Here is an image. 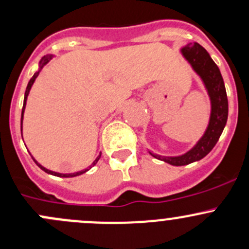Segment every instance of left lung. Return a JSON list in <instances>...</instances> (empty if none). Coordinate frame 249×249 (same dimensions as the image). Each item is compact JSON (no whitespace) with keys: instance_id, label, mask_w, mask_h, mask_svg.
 Listing matches in <instances>:
<instances>
[{"instance_id":"1","label":"left lung","mask_w":249,"mask_h":249,"mask_svg":"<svg viewBox=\"0 0 249 249\" xmlns=\"http://www.w3.org/2000/svg\"><path fill=\"white\" fill-rule=\"evenodd\" d=\"M181 53L205 82L209 98H211L212 112L207 130L200 142L190 151L177 157L160 156V155L150 152L155 159L167 162L172 166H185L195 161H200L206 155H208L211 150L215 146L216 142L223 133L224 127L228 121L229 111L228 95H226L223 77L216 64L209 56L208 52L197 42H194L184 47L181 49Z\"/></svg>"}]
</instances>
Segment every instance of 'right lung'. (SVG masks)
<instances>
[{"label": "right lung", "mask_w": 249, "mask_h": 249, "mask_svg": "<svg viewBox=\"0 0 249 249\" xmlns=\"http://www.w3.org/2000/svg\"><path fill=\"white\" fill-rule=\"evenodd\" d=\"M52 59V55H46V56H43V58L41 59V61H40V70L42 68H43L44 65H46L47 63H48L49 60H51ZM38 73H40V71H37V72L35 73V75L33 76V77H31V80L29 81V83H28V87H26V90H25V97H24V105H23V110H21V130H23V115H24V110H25V104H26V98H28V95H29V92H30V89H31V86L34 85V82H35V80H36V77H37L38 76ZM21 137H23V134H21ZM102 155V154H100ZM100 155L99 156L97 157V159L94 160V162H93L92 163V166H94L95 163H97L98 162V160L100 159ZM34 161H35V160H34ZM36 162V164H37L38 167H40V168L42 169V171H44L46 172V173H48V174H52V176H56V177H64V178H71V177H76V176H80V174H83V173H86V172L88 171V169H85V171H81V172H77V173H71V174H61V173H56V172H53V171H49V169H47V168H44V167H42L40 163H38L37 161H35ZM90 166V167H92ZM89 167V168H90Z\"/></svg>", "instance_id": "add662e5"}]
</instances>
